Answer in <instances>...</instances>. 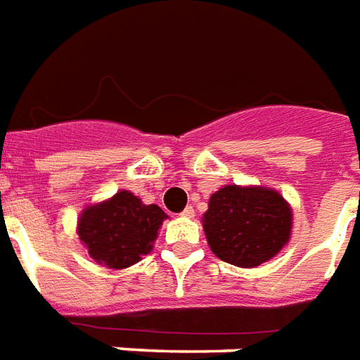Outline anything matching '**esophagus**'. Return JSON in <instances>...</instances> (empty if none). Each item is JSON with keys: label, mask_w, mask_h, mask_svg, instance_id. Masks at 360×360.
<instances>
[{"label": "esophagus", "mask_w": 360, "mask_h": 360, "mask_svg": "<svg viewBox=\"0 0 360 360\" xmlns=\"http://www.w3.org/2000/svg\"><path fill=\"white\" fill-rule=\"evenodd\" d=\"M181 215H183V217H194L193 206H187V207H185V210L181 212Z\"/></svg>", "instance_id": "esophagus-1"}]
</instances>
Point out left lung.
Masks as SVG:
<instances>
[{"mask_svg": "<svg viewBox=\"0 0 360 360\" xmlns=\"http://www.w3.org/2000/svg\"><path fill=\"white\" fill-rule=\"evenodd\" d=\"M210 250L221 262L252 269L273 259L292 238L294 214L278 191L259 185H225L202 215Z\"/></svg>", "mask_w": 360, "mask_h": 360, "instance_id": "obj_1", "label": "left lung"}]
</instances>
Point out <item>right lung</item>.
Returning a JSON list of instances; mask_svg holds the SVG:
<instances>
[{
    "mask_svg": "<svg viewBox=\"0 0 360 360\" xmlns=\"http://www.w3.org/2000/svg\"><path fill=\"white\" fill-rule=\"evenodd\" d=\"M167 215L156 204H145L129 191L95 202L78 217L79 242L93 262L108 269H126L150 254Z\"/></svg>",
    "mask_w": 360,
    "mask_h": 360,
    "instance_id": "right-lung-1",
    "label": "right lung"
}]
</instances>
